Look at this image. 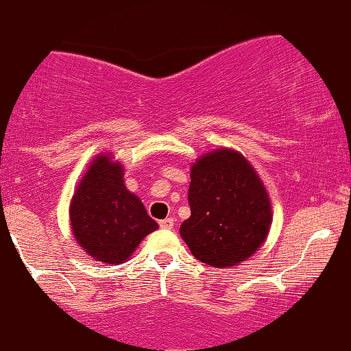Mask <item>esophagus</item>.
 <instances>
[{
    "label": "esophagus",
    "instance_id": "1",
    "mask_svg": "<svg viewBox=\"0 0 351 351\" xmlns=\"http://www.w3.org/2000/svg\"><path fill=\"white\" fill-rule=\"evenodd\" d=\"M173 223H175V222H173V219L160 220V227L161 228H168V230H169V228H173Z\"/></svg>",
    "mask_w": 351,
    "mask_h": 351
}]
</instances>
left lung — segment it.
<instances>
[{
  "label": "left lung",
  "mask_w": 351,
  "mask_h": 351,
  "mask_svg": "<svg viewBox=\"0 0 351 351\" xmlns=\"http://www.w3.org/2000/svg\"><path fill=\"white\" fill-rule=\"evenodd\" d=\"M188 204L191 215L180 235L195 259L232 267L261 249L272 223L271 198L245 156L217 147L191 163Z\"/></svg>",
  "instance_id": "1"
}]
</instances>
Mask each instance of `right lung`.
<instances>
[{
    "label": "right lung",
    "instance_id": "1",
    "mask_svg": "<svg viewBox=\"0 0 351 351\" xmlns=\"http://www.w3.org/2000/svg\"><path fill=\"white\" fill-rule=\"evenodd\" d=\"M110 153L87 166L69 206L70 228L79 247L94 261L123 264L158 223L124 183V168Z\"/></svg>",
    "mask_w": 351,
    "mask_h": 351
}]
</instances>
